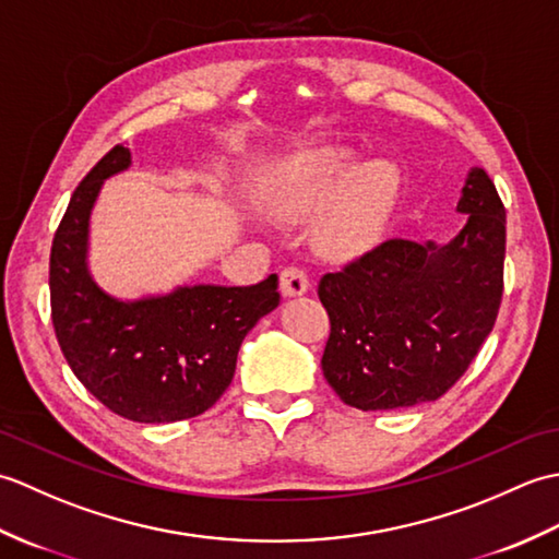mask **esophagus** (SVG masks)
<instances>
[{"label": "esophagus", "mask_w": 559, "mask_h": 559, "mask_svg": "<svg viewBox=\"0 0 559 559\" xmlns=\"http://www.w3.org/2000/svg\"><path fill=\"white\" fill-rule=\"evenodd\" d=\"M307 288H310V276H307V271L302 266H286L281 271V290L283 295H288V298H293V295H302L307 293Z\"/></svg>", "instance_id": "obj_1"}]
</instances>
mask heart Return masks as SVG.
<instances>
[{"mask_svg":"<svg viewBox=\"0 0 559 559\" xmlns=\"http://www.w3.org/2000/svg\"><path fill=\"white\" fill-rule=\"evenodd\" d=\"M346 151H307L273 170L261 197L278 218H305L332 201L317 221V240L331 254H350L372 240L396 197V177L372 163L350 173Z\"/></svg>","mask_w":559,"mask_h":559,"instance_id":"obj_1","label":"heart"}]
</instances>
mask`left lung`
I'll list each match as a JSON object with an SVG mask.
<instances>
[{
	"mask_svg": "<svg viewBox=\"0 0 559 559\" xmlns=\"http://www.w3.org/2000/svg\"><path fill=\"white\" fill-rule=\"evenodd\" d=\"M466 228L447 247L391 237L334 273L322 370L346 406L394 411L437 401L490 336L504 290L507 211L483 168L468 173Z\"/></svg>",
	"mask_w": 559,
	"mask_h": 559,
	"instance_id": "left-lung-1",
	"label": "left lung"
}]
</instances>
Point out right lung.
I'll return each mask as SVG.
<instances>
[{"label":"right lung","instance_id":"1","mask_svg":"<svg viewBox=\"0 0 559 559\" xmlns=\"http://www.w3.org/2000/svg\"><path fill=\"white\" fill-rule=\"evenodd\" d=\"M127 165L129 148L105 153L57 225L52 326L71 372L105 408L134 423L197 418L230 386L245 336L278 307V276L245 288H180L139 302L105 295L86 271L88 213L105 177Z\"/></svg>","mask_w":559,"mask_h":559}]
</instances>
